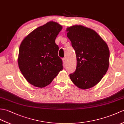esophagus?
Returning a JSON list of instances; mask_svg holds the SVG:
<instances>
[{
	"mask_svg": "<svg viewBox=\"0 0 124 124\" xmlns=\"http://www.w3.org/2000/svg\"><path fill=\"white\" fill-rule=\"evenodd\" d=\"M63 62L64 63V64H65L66 63V62H67V59H66V58H65V57L63 58Z\"/></svg>",
	"mask_w": 124,
	"mask_h": 124,
	"instance_id": "obj_1",
	"label": "esophagus"
}]
</instances>
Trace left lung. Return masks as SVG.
Listing matches in <instances>:
<instances>
[{
    "label": "left lung",
    "instance_id": "1",
    "mask_svg": "<svg viewBox=\"0 0 124 124\" xmlns=\"http://www.w3.org/2000/svg\"><path fill=\"white\" fill-rule=\"evenodd\" d=\"M67 36L77 56L71 81L82 89L90 88L102 79L108 69L109 50L106 43L93 30L81 25L67 28Z\"/></svg>",
    "mask_w": 124,
    "mask_h": 124
}]
</instances>
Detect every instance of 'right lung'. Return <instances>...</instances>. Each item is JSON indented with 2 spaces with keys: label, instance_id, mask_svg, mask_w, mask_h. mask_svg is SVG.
Here are the masks:
<instances>
[{
  "label": "right lung",
  "instance_id": "obj_1",
  "mask_svg": "<svg viewBox=\"0 0 124 124\" xmlns=\"http://www.w3.org/2000/svg\"><path fill=\"white\" fill-rule=\"evenodd\" d=\"M62 28L58 23L48 22L31 31L20 45L19 68L26 80L35 87L50 85L63 69L55 42Z\"/></svg>",
  "mask_w": 124,
  "mask_h": 124
}]
</instances>
